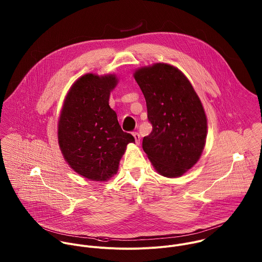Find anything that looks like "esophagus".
<instances>
[{"mask_svg":"<svg viewBox=\"0 0 262 262\" xmlns=\"http://www.w3.org/2000/svg\"><path fill=\"white\" fill-rule=\"evenodd\" d=\"M133 135H134V138H135V140H136V143L139 145V144H140V140H141L140 134H139V133H134Z\"/></svg>","mask_w":262,"mask_h":262,"instance_id":"34e87169","label":"esophagus"}]
</instances>
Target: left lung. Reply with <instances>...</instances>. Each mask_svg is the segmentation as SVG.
<instances>
[{"label":"left lung","instance_id":"left-lung-1","mask_svg":"<svg viewBox=\"0 0 262 262\" xmlns=\"http://www.w3.org/2000/svg\"><path fill=\"white\" fill-rule=\"evenodd\" d=\"M134 77L147 104L152 132L143 150L158 173L182 177L199 160L206 142L207 119L189 79L177 67L155 63L136 70Z\"/></svg>","mask_w":262,"mask_h":262}]
</instances>
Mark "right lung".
Segmentation results:
<instances>
[{"label":"right lung","mask_w":262,"mask_h":262,"mask_svg":"<svg viewBox=\"0 0 262 262\" xmlns=\"http://www.w3.org/2000/svg\"><path fill=\"white\" fill-rule=\"evenodd\" d=\"M116 84L114 74H84L70 88L61 110L60 150L68 165L91 181L106 182L116 174L127 144L135 142L109 106Z\"/></svg>","instance_id":"obj_1"}]
</instances>
